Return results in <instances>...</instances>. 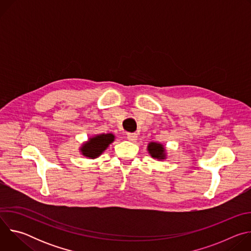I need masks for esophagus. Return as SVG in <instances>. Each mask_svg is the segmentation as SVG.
<instances>
[{
	"instance_id": "1",
	"label": "esophagus",
	"mask_w": 251,
	"mask_h": 251,
	"mask_svg": "<svg viewBox=\"0 0 251 251\" xmlns=\"http://www.w3.org/2000/svg\"><path fill=\"white\" fill-rule=\"evenodd\" d=\"M137 138H138V135H137L136 133H128V134H127V139H128L129 141L134 142V141L137 140Z\"/></svg>"
}]
</instances>
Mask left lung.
I'll list each match as a JSON object with an SVG mask.
<instances>
[{"mask_svg":"<svg viewBox=\"0 0 251 251\" xmlns=\"http://www.w3.org/2000/svg\"><path fill=\"white\" fill-rule=\"evenodd\" d=\"M147 150H148V153L151 155V157L158 161H163L167 158L166 148L163 144H161V143L150 142L148 144Z\"/></svg>","mask_w":251,"mask_h":251,"instance_id":"1","label":"left lung"}]
</instances>
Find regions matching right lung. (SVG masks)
I'll use <instances>...</instances> for the list:
<instances>
[{"label":"right lung","mask_w":251,"mask_h":251,"mask_svg":"<svg viewBox=\"0 0 251 251\" xmlns=\"http://www.w3.org/2000/svg\"><path fill=\"white\" fill-rule=\"evenodd\" d=\"M115 136L112 133L98 134L90 137L80 147V154L88 159L98 158L113 143Z\"/></svg>","instance_id":"add662e5"}]
</instances>
